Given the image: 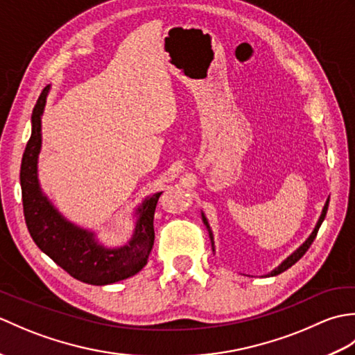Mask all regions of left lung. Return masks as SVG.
<instances>
[{"label":"left lung","mask_w":355,"mask_h":355,"mask_svg":"<svg viewBox=\"0 0 355 355\" xmlns=\"http://www.w3.org/2000/svg\"><path fill=\"white\" fill-rule=\"evenodd\" d=\"M328 205H329V197H328V198H327V201H325V206H323V209H322V214H320V216H319L318 223H315L313 232L310 233V236H308V238L304 241V243L300 244V245L296 248V250H294L290 256H286V258H285L281 263H279V266H277L276 268L271 270L270 273L263 275V277H271V276H277V275H281V273H284L285 270H288L291 266H294V263H296L300 258H302V256L305 254V252H306L308 248H310V245L313 244V241H314L315 235H318V230H319V227L322 225L323 220H325L327 212H328ZM201 220H202V223H205L206 229H207V232H209L210 243H212V248H214V252H215V238H214V232H212V227H210L209 220L206 218V215H205V212H202V210H201Z\"/></svg>","instance_id":"left-lung-1"}]
</instances>
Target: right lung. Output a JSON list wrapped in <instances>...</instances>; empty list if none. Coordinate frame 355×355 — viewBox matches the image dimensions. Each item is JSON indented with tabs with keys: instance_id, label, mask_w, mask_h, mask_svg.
I'll return each instance as SVG.
<instances>
[{
	"instance_id": "right-lung-1",
	"label": "right lung",
	"mask_w": 355,
	"mask_h": 355,
	"mask_svg": "<svg viewBox=\"0 0 355 355\" xmlns=\"http://www.w3.org/2000/svg\"><path fill=\"white\" fill-rule=\"evenodd\" d=\"M51 85H47L32 112V135L21 162V191L26 224L41 252L67 273L89 285H108L137 275L146 266L154 245V212L162 192L150 193L135 206L131 238L122 245H107L99 232L70 221L59 212L40 183L42 114Z\"/></svg>"
}]
</instances>
